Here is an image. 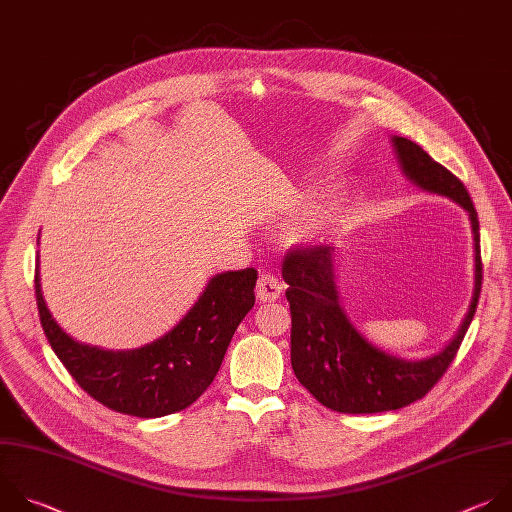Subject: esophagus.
<instances>
[{
	"mask_svg": "<svg viewBox=\"0 0 512 512\" xmlns=\"http://www.w3.org/2000/svg\"><path fill=\"white\" fill-rule=\"evenodd\" d=\"M281 291H283V283L275 275L263 273L259 277V281H257V299L259 301H263V303L275 301V299H279Z\"/></svg>",
	"mask_w": 512,
	"mask_h": 512,
	"instance_id": "1",
	"label": "esophagus"
}]
</instances>
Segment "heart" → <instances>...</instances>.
<instances>
[{
	"label": "heart",
	"mask_w": 512,
	"mask_h": 512,
	"mask_svg": "<svg viewBox=\"0 0 512 512\" xmlns=\"http://www.w3.org/2000/svg\"><path fill=\"white\" fill-rule=\"evenodd\" d=\"M329 215H331V205H329V203L313 205V207L297 221V225L291 229V239H293V241H309V239L317 237L319 233L325 231V227H327V223H329Z\"/></svg>",
	"instance_id": "obj_1"
}]
</instances>
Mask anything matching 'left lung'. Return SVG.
Segmentation results:
<instances>
[{
	"instance_id": "1",
	"label": "left lung",
	"mask_w": 512,
	"mask_h": 512,
	"mask_svg": "<svg viewBox=\"0 0 512 512\" xmlns=\"http://www.w3.org/2000/svg\"><path fill=\"white\" fill-rule=\"evenodd\" d=\"M392 142L406 179L468 211L474 233V293L468 313L442 352L424 360H404L372 346L339 305L333 275L335 247L289 249L281 273L289 285L285 295L291 309V368L319 404L342 414L400 410L424 398L452 364L482 287L478 215L466 187L420 144L402 136H394Z\"/></svg>"
}]
</instances>
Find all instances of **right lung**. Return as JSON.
Masks as SVG:
<instances>
[{
	"mask_svg": "<svg viewBox=\"0 0 512 512\" xmlns=\"http://www.w3.org/2000/svg\"><path fill=\"white\" fill-rule=\"evenodd\" d=\"M253 267L215 275L189 313L156 342L136 350H102L72 339L52 317L40 289L36 301L48 342L78 386L106 408L160 418L189 408L215 380L231 337L255 305Z\"/></svg>",
	"mask_w": 512,
	"mask_h": 512,
	"instance_id": "add662e5",
	"label": "right lung"
}]
</instances>
